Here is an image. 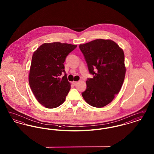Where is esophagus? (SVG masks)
Listing matches in <instances>:
<instances>
[{
	"instance_id": "34e87169",
	"label": "esophagus",
	"mask_w": 154,
	"mask_h": 154,
	"mask_svg": "<svg viewBox=\"0 0 154 154\" xmlns=\"http://www.w3.org/2000/svg\"><path fill=\"white\" fill-rule=\"evenodd\" d=\"M72 84L74 85H75L78 83V82H77V81H73V82H72Z\"/></svg>"
}]
</instances>
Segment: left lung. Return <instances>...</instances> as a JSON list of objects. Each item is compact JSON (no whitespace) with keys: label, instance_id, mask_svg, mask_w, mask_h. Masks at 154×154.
<instances>
[{"label":"left lung","instance_id":"obj_1","mask_svg":"<svg viewBox=\"0 0 154 154\" xmlns=\"http://www.w3.org/2000/svg\"><path fill=\"white\" fill-rule=\"evenodd\" d=\"M79 48L94 75L86 81L87 88L81 94L89 105L103 107L112 102L124 81L126 69L123 50L111 40L96 39Z\"/></svg>","mask_w":154,"mask_h":154}]
</instances>
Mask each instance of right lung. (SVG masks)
<instances>
[{
	"instance_id": "1",
	"label": "right lung",
	"mask_w": 154,
	"mask_h": 154,
	"mask_svg": "<svg viewBox=\"0 0 154 154\" xmlns=\"http://www.w3.org/2000/svg\"><path fill=\"white\" fill-rule=\"evenodd\" d=\"M77 46L59 42L44 43L33 54L30 87L37 101L46 108H56L65 100L70 84L63 63Z\"/></svg>"
}]
</instances>
